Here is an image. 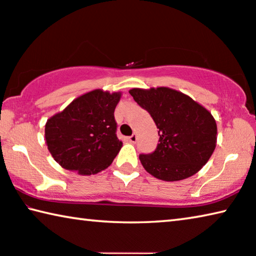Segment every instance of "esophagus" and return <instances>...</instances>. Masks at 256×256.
<instances>
[{
  "instance_id": "1",
  "label": "esophagus",
  "mask_w": 256,
  "mask_h": 256,
  "mask_svg": "<svg viewBox=\"0 0 256 256\" xmlns=\"http://www.w3.org/2000/svg\"><path fill=\"white\" fill-rule=\"evenodd\" d=\"M136 140H138V136H136V134H132L131 136H128V141L131 142V144H136Z\"/></svg>"
}]
</instances>
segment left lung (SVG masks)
<instances>
[{
	"mask_svg": "<svg viewBox=\"0 0 256 256\" xmlns=\"http://www.w3.org/2000/svg\"><path fill=\"white\" fill-rule=\"evenodd\" d=\"M128 92L159 128L157 149L138 156L144 170L166 182L196 174L216 149V124L211 112L188 94L167 86L133 88Z\"/></svg>",
	"mask_w": 256,
	"mask_h": 256,
	"instance_id": "obj_1",
	"label": "left lung"
}]
</instances>
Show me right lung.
Here are the masks:
<instances>
[{
	"label": "right lung",
	"mask_w": 256,
	"mask_h": 256,
	"mask_svg": "<svg viewBox=\"0 0 256 256\" xmlns=\"http://www.w3.org/2000/svg\"><path fill=\"white\" fill-rule=\"evenodd\" d=\"M122 92L96 89L76 98L47 120L45 140L64 170L94 175L110 166L122 148L114 112Z\"/></svg>",
	"instance_id": "add662e5"
}]
</instances>
